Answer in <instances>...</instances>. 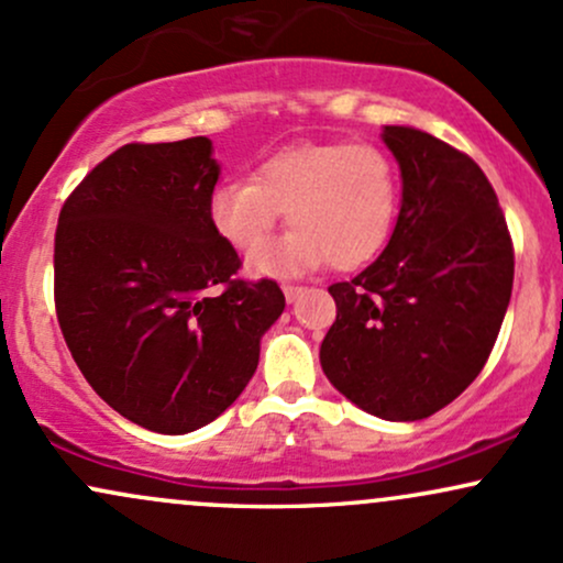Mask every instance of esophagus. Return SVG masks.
I'll return each instance as SVG.
<instances>
[{
	"label": "esophagus",
	"mask_w": 563,
	"mask_h": 563,
	"mask_svg": "<svg viewBox=\"0 0 563 563\" xmlns=\"http://www.w3.org/2000/svg\"><path fill=\"white\" fill-rule=\"evenodd\" d=\"M301 286H290V283H288V286H283V294H286V301H296V299H299V294H301Z\"/></svg>",
	"instance_id": "1"
}]
</instances>
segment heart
Instances as JSON below:
<instances>
[{
	"label": "heart",
	"instance_id": "b5f03b06",
	"mask_svg": "<svg viewBox=\"0 0 563 563\" xmlns=\"http://www.w3.org/2000/svg\"><path fill=\"white\" fill-rule=\"evenodd\" d=\"M399 209V172L367 142H303L267 156L254 179H228L209 198L219 235L238 251L267 243L283 211L294 230L251 256V273L318 267L354 269L376 260Z\"/></svg>",
	"mask_w": 563,
	"mask_h": 563
}]
</instances>
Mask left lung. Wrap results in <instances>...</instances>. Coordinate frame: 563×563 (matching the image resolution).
Masks as SVG:
<instances>
[{
    "label": "left lung",
    "instance_id": "obj_1",
    "mask_svg": "<svg viewBox=\"0 0 563 563\" xmlns=\"http://www.w3.org/2000/svg\"><path fill=\"white\" fill-rule=\"evenodd\" d=\"M380 140L402 174L384 254L333 283L335 322L320 346L328 380L384 421H421L482 373L514 288L500 203L466 153L412 126Z\"/></svg>",
    "mask_w": 563,
    "mask_h": 563
}]
</instances>
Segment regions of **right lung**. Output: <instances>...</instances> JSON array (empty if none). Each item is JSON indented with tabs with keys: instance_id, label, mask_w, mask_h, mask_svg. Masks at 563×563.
<instances>
[{
	"instance_id": "right-lung-1",
	"label": "right lung",
	"mask_w": 563,
	"mask_h": 563,
	"mask_svg": "<svg viewBox=\"0 0 563 563\" xmlns=\"http://www.w3.org/2000/svg\"><path fill=\"white\" fill-rule=\"evenodd\" d=\"M209 137L119 147L63 203L55 307L89 386L126 421L187 434L241 397L286 296L232 280L235 249L209 217Z\"/></svg>"
}]
</instances>
